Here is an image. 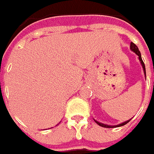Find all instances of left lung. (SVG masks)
I'll list each match as a JSON object with an SVG mask.
<instances>
[{"label": "left lung", "mask_w": 154, "mask_h": 154, "mask_svg": "<svg viewBox=\"0 0 154 154\" xmlns=\"http://www.w3.org/2000/svg\"><path fill=\"white\" fill-rule=\"evenodd\" d=\"M130 49H131V51H133L134 52L135 54H137L138 56V59H139V60H140V62H141L142 64V66H143V71H144V75L145 76H146V70H145V65H144V63H143V60H142V57H141V54H140V51H139V50H138V48L137 47V45L134 44V43H133V42H131L130 43ZM95 122H96V124H98L100 126H101V127H103V128H116V127H120V126H124V125H125L126 124H128L129 121H130V119L128 121H125L124 123H123V124H119V125H115V126H111V125H107V124H101V123H99L98 121L94 120Z\"/></svg>", "instance_id": "left-lung-1"}]
</instances>
